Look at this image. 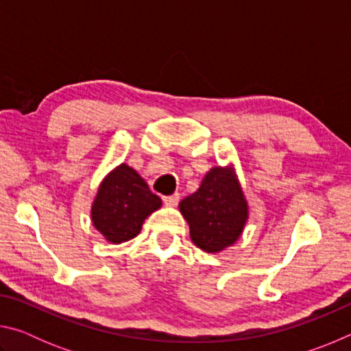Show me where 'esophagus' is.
<instances>
[{
    "label": "esophagus",
    "instance_id": "1",
    "mask_svg": "<svg viewBox=\"0 0 351 351\" xmlns=\"http://www.w3.org/2000/svg\"><path fill=\"white\" fill-rule=\"evenodd\" d=\"M162 201L165 206H176L178 203H180V193H173V195H170V197H164Z\"/></svg>",
    "mask_w": 351,
    "mask_h": 351
}]
</instances>
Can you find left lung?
<instances>
[{
  "instance_id": "left-lung-1",
  "label": "left lung",
  "mask_w": 351,
  "mask_h": 351,
  "mask_svg": "<svg viewBox=\"0 0 351 351\" xmlns=\"http://www.w3.org/2000/svg\"><path fill=\"white\" fill-rule=\"evenodd\" d=\"M190 239L206 252H219L239 240L247 219V203L232 169L213 167L197 192L180 203Z\"/></svg>"
}]
</instances>
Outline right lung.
<instances>
[{"mask_svg":"<svg viewBox=\"0 0 351 351\" xmlns=\"http://www.w3.org/2000/svg\"><path fill=\"white\" fill-rule=\"evenodd\" d=\"M161 204L138 171L121 164L100 184L91 207L93 224L110 243L119 245L134 239L145 218Z\"/></svg>","mask_w":351,"mask_h":351,"instance_id":"add662e5","label":"right lung"}]
</instances>
